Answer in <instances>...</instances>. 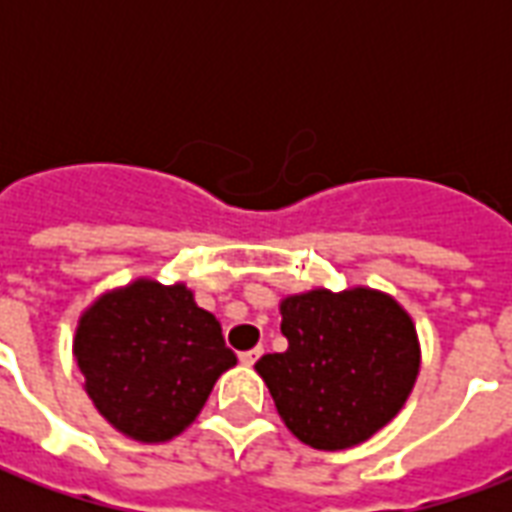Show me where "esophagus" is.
Listing matches in <instances>:
<instances>
[{"label":"esophagus","instance_id":"1","mask_svg":"<svg viewBox=\"0 0 512 512\" xmlns=\"http://www.w3.org/2000/svg\"><path fill=\"white\" fill-rule=\"evenodd\" d=\"M260 356H263V348H252V351H244V354H241V365H246V367L255 365Z\"/></svg>","mask_w":512,"mask_h":512}]
</instances>
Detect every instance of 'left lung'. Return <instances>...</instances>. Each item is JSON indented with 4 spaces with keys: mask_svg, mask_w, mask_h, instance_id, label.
Masks as SVG:
<instances>
[{
    "mask_svg": "<svg viewBox=\"0 0 512 512\" xmlns=\"http://www.w3.org/2000/svg\"><path fill=\"white\" fill-rule=\"evenodd\" d=\"M288 351L260 356L288 430L315 450L367 441L403 408L419 373L414 321L392 296L326 288L279 304Z\"/></svg>",
    "mask_w": 512,
    "mask_h": 512,
    "instance_id": "1",
    "label": "left lung"
}]
</instances>
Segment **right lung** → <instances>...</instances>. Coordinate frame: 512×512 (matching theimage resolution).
Instances as JSON below:
<instances>
[{
  "label": "right lung",
  "mask_w": 512,
  "mask_h": 512,
  "mask_svg": "<svg viewBox=\"0 0 512 512\" xmlns=\"http://www.w3.org/2000/svg\"><path fill=\"white\" fill-rule=\"evenodd\" d=\"M73 356L101 417L145 444L189 428L216 378L238 362L194 293L156 279H136L90 304Z\"/></svg>",
  "instance_id": "add662e5"
}]
</instances>
